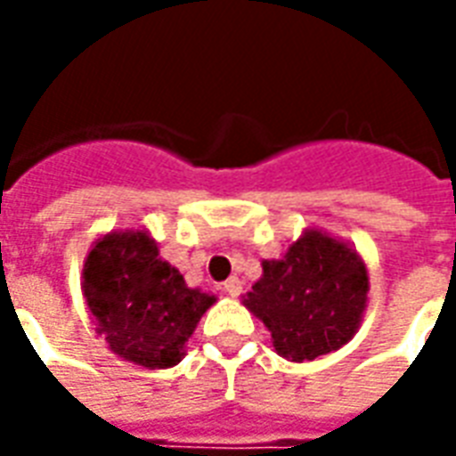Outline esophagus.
Returning a JSON list of instances; mask_svg holds the SVG:
<instances>
[{
  "instance_id": "obj_1",
  "label": "esophagus",
  "mask_w": 456,
  "mask_h": 456,
  "mask_svg": "<svg viewBox=\"0 0 456 456\" xmlns=\"http://www.w3.org/2000/svg\"><path fill=\"white\" fill-rule=\"evenodd\" d=\"M222 290H224V293H227V296L237 297L239 293H241V281H239L237 276L227 278V281H224V283H222Z\"/></svg>"
}]
</instances>
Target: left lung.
<instances>
[{
	"instance_id": "8db88e82",
	"label": "left lung",
	"mask_w": 456,
	"mask_h": 456,
	"mask_svg": "<svg viewBox=\"0 0 456 456\" xmlns=\"http://www.w3.org/2000/svg\"><path fill=\"white\" fill-rule=\"evenodd\" d=\"M369 276L356 251L310 229L281 261H264V276L244 305L268 327L290 362H313L346 344L362 322Z\"/></svg>"
}]
</instances>
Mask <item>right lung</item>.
Listing matches in <instances>:
<instances>
[{"instance_id": "right-lung-1", "label": "right lung", "mask_w": 456, "mask_h": 456, "mask_svg": "<svg viewBox=\"0 0 456 456\" xmlns=\"http://www.w3.org/2000/svg\"><path fill=\"white\" fill-rule=\"evenodd\" d=\"M83 278L97 332L121 359L146 369L175 366L200 317L215 303L160 261L146 232L100 239L85 261Z\"/></svg>"}]
</instances>
